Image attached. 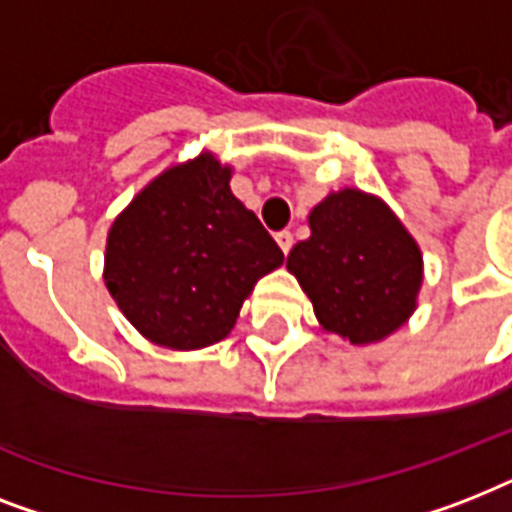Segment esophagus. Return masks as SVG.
Here are the masks:
<instances>
[{"mask_svg":"<svg viewBox=\"0 0 512 512\" xmlns=\"http://www.w3.org/2000/svg\"><path fill=\"white\" fill-rule=\"evenodd\" d=\"M276 244H279L284 255H289V249H292V233H289V231L276 233Z\"/></svg>","mask_w":512,"mask_h":512,"instance_id":"esophagus-1","label":"esophagus"}]
</instances>
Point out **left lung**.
<instances>
[{"label":"left lung","instance_id":"obj_1","mask_svg":"<svg viewBox=\"0 0 512 512\" xmlns=\"http://www.w3.org/2000/svg\"><path fill=\"white\" fill-rule=\"evenodd\" d=\"M311 236L287 257L321 329L372 345L417 311L422 252L396 212L374 193L342 188L308 215Z\"/></svg>","mask_w":512,"mask_h":512}]
</instances>
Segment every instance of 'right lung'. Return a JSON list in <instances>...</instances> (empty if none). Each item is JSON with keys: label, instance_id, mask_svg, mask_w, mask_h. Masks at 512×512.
I'll return each instance as SVG.
<instances>
[{"label": "right lung", "instance_id": "add662e5", "mask_svg": "<svg viewBox=\"0 0 512 512\" xmlns=\"http://www.w3.org/2000/svg\"><path fill=\"white\" fill-rule=\"evenodd\" d=\"M231 175V164L201 151L156 175L108 231L103 281L154 345L199 350L228 337L257 281L284 263L233 196Z\"/></svg>", "mask_w": 512, "mask_h": 512}]
</instances>
